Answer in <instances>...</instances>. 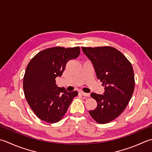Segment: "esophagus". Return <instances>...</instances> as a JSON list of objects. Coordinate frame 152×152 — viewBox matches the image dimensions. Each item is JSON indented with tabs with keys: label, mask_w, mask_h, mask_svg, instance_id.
<instances>
[{
	"label": "esophagus",
	"mask_w": 152,
	"mask_h": 152,
	"mask_svg": "<svg viewBox=\"0 0 152 152\" xmlns=\"http://www.w3.org/2000/svg\"><path fill=\"white\" fill-rule=\"evenodd\" d=\"M80 94H81V95H82L83 96H86V97H90V94H86V93H84V92H83V91L80 92Z\"/></svg>",
	"instance_id": "esophagus-1"
}]
</instances>
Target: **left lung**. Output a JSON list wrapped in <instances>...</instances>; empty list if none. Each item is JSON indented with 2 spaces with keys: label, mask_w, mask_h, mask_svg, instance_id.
<instances>
[{
  "label": "left lung",
  "mask_w": 152,
  "mask_h": 152,
  "mask_svg": "<svg viewBox=\"0 0 152 152\" xmlns=\"http://www.w3.org/2000/svg\"><path fill=\"white\" fill-rule=\"evenodd\" d=\"M94 66L97 79L105 87L103 95L91 93L97 105L89 111L97 123L106 124L118 117L129 104L134 90L135 80L130 62L112 47H82Z\"/></svg>",
  "instance_id": "1"
}]
</instances>
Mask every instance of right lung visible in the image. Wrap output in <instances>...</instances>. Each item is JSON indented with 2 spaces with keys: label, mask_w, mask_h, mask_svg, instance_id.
Instances as JSON below:
<instances>
[{
  "label": "right lung",
  "mask_w": 152,
  "mask_h": 152,
  "mask_svg": "<svg viewBox=\"0 0 152 152\" xmlns=\"http://www.w3.org/2000/svg\"><path fill=\"white\" fill-rule=\"evenodd\" d=\"M79 47H55L39 52L27 66L23 80L25 97L35 115L45 122L55 123L66 113L78 92H67L56 84L67 62L80 55Z\"/></svg>",
  "instance_id": "obj_1"
}]
</instances>
